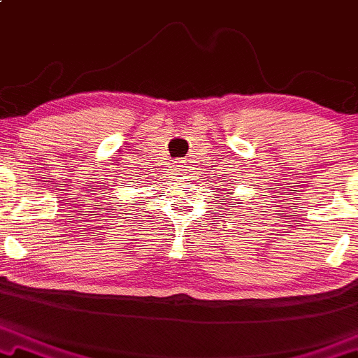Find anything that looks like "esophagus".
<instances>
[{
  "label": "esophagus",
  "instance_id": "34e87169",
  "mask_svg": "<svg viewBox=\"0 0 358 358\" xmlns=\"http://www.w3.org/2000/svg\"><path fill=\"white\" fill-rule=\"evenodd\" d=\"M187 167H189L187 159H176V161H174V169L180 172V174H186Z\"/></svg>",
  "mask_w": 358,
  "mask_h": 358
}]
</instances>
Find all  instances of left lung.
I'll use <instances>...</instances> for the list:
<instances>
[{
	"label": "left lung",
	"mask_w": 358,
	"mask_h": 358,
	"mask_svg": "<svg viewBox=\"0 0 358 358\" xmlns=\"http://www.w3.org/2000/svg\"><path fill=\"white\" fill-rule=\"evenodd\" d=\"M231 194H232V192H231Z\"/></svg>",
	"instance_id": "8db88e82"
}]
</instances>
